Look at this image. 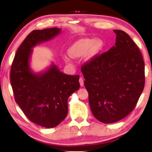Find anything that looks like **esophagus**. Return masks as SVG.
<instances>
[{"instance_id": "1", "label": "esophagus", "mask_w": 152, "mask_h": 152, "mask_svg": "<svg viewBox=\"0 0 152 152\" xmlns=\"http://www.w3.org/2000/svg\"><path fill=\"white\" fill-rule=\"evenodd\" d=\"M79 83H80V85L81 86H83V85H84V80H83V78H79Z\"/></svg>"}]
</instances>
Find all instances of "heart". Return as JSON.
<instances>
[{"instance_id": "b5f03b06", "label": "heart", "mask_w": 152, "mask_h": 152, "mask_svg": "<svg viewBox=\"0 0 152 152\" xmlns=\"http://www.w3.org/2000/svg\"><path fill=\"white\" fill-rule=\"evenodd\" d=\"M104 47V42L100 38H80L69 47L68 54L74 58L83 57L86 55L87 61L96 58Z\"/></svg>"}]
</instances>
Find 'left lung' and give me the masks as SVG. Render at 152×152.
Segmentation results:
<instances>
[{
    "mask_svg": "<svg viewBox=\"0 0 152 152\" xmlns=\"http://www.w3.org/2000/svg\"><path fill=\"white\" fill-rule=\"evenodd\" d=\"M114 32L115 45L81 68L91 112L105 124L129 115L145 85V64L140 50L124 31Z\"/></svg>",
    "mask_w": 152,
    "mask_h": 152,
    "instance_id": "8db88e82",
    "label": "left lung"
}]
</instances>
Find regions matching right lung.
<instances>
[{
    "mask_svg": "<svg viewBox=\"0 0 152 152\" xmlns=\"http://www.w3.org/2000/svg\"><path fill=\"white\" fill-rule=\"evenodd\" d=\"M61 32L57 28L32 31L17 50L11 66V85L16 103L31 122L45 128H53L66 118L67 99L80 88L78 75L64 74L53 62L38 73L30 67L33 48Z\"/></svg>",
    "mask_w": 152,
    "mask_h": 152,
    "instance_id": "add662e5",
    "label": "right lung"
}]
</instances>
